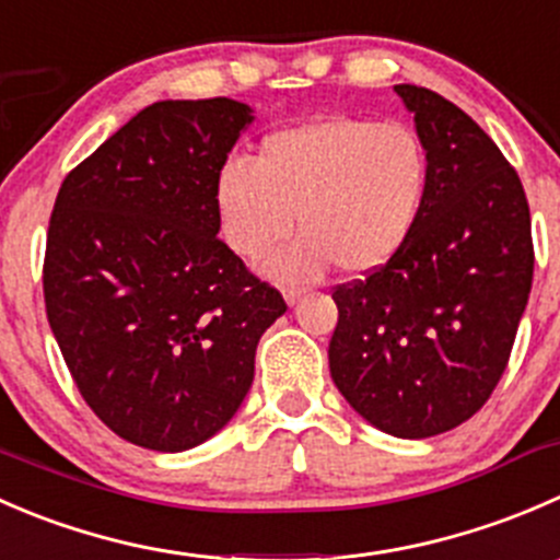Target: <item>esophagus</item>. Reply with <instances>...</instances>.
I'll list each match as a JSON object with an SVG mask.
<instances>
[{"mask_svg":"<svg viewBox=\"0 0 560 560\" xmlns=\"http://www.w3.org/2000/svg\"><path fill=\"white\" fill-rule=\"evenodd\" d=\"M302 293H304V288H302V285H285V288H282V296H285V302H288V304L296 302V299L302 296Z\"/></svg>","mask_w":560,"mask_h":560,"instance_id":"1","label":"esophagus"}]
</instances>
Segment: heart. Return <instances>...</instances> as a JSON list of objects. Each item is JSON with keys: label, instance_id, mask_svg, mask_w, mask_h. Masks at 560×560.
<instances>
[{"label": "heart", "instance_id": "obj_1", "mask_svg": "<svg viewBox=\"0 0 560 560\" xmlns=\"http://www.w3.org/2000/svg\"><path fill=\"white\" fill-rule=\"evenodd\" d=\"M430 187L424 141L402 121L324 116L272 132L247 165L229 163L214 182V214L240 261L269 264L285 282L320 278L331 264L370 275L406 247Z\"/></svg>", "mask_w": 560, "mask_h": 560}]
</instances>
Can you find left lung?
<instances>
[{
    "instance_id": "left-lung-1",
    "label": "left lung",
    "mask_w": 560,
    "mask_h": 560,
    "mask_svg": "<svg viewBox=\"0 0 560 560\" xmlns=\"http://www.w3.org/2000/svg\"><path fill=\"white\" fill-rule=\"evenodd\" d=\"M430 158L411 240L378 272L335 285L329 370L370 424L430 439L468 422L501 381L534 280L523 182L466 110L397 84Z\"/></svg>"
}]
</instances>
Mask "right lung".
Instances as JSON below:
<instances>
[{"label": "right lung", "mask_w": 560, "mask_h": 560, "mask_svg": "<svg viewBox=\"0 0 560 560\" xmlns=\"http://www.w3.org/2000/svg\"><path fill=\"white\" fill-rule=\"evenodd\" d=\"M250 108L163 100L65 176L48 223L43 296L86 406L119 439L182 452L245 400L275 285L218 240L214 182Z\"/></svg>", "instance_id": "obj_1"}]
</instances>
